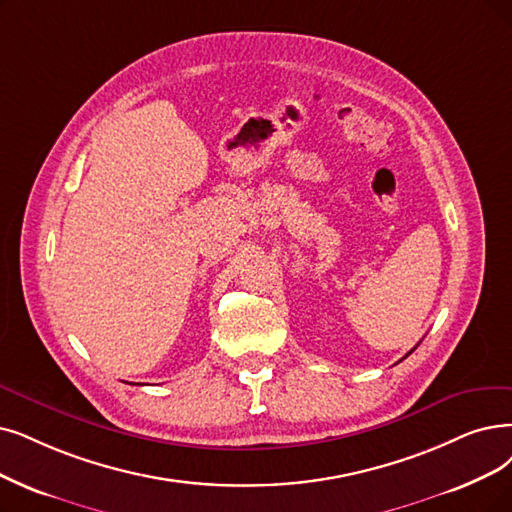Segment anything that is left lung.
I'll use <instances>...</instances> for the list:
<instances>
[{"mask_svg":"<svg viewBox=\"0 0 512 512\" xmlns=\"http://www.w3.org/2000/svg\"><path fill=\"white\" fill-rule=\"evenodd\" d=\"M407 355H410V353H407ZM407 355H405V357H407Z\"/></svg>","mask_w":512,"mask_h":512,"instance_id":"8db88e82","label":"left lung"}]
</instances>
